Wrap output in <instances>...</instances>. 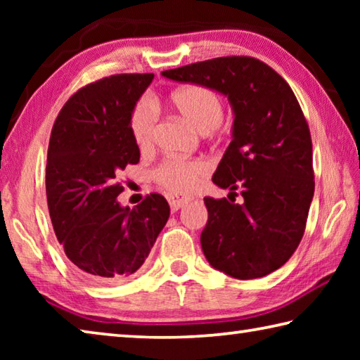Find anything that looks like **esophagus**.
<instances>
[{
    "mask_svg": "<svg viewBox=\"0 0 360 360\" xmlns=\"http://www.w3.org/2000/svg\"><path fill=\"white\" fill-rule=\"evenodd\" d=\"M193 197H191V195H169L168 197V202H169V206H172L173 211H178L181 208H184V206L192 202Z\"/></svg>",
    "mask_w": 360,
    "mask_h": 360,
    "instance_id": "1",
    "label": "esophagus"
}]
</instances>
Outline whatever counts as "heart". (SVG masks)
<instances>
[{"label": "heart", "mask_w": 360, "mask_h": 360, "mask_svg": "<svg viewBox=\"0 0 360 360\" xmlns=\"http://www.w3.org/2000/svg\"><path fill=\"white\" fill-rule=\"evenodd\" d=\"M169 103L182 117L195 129L208 133L221 124L224 103L216 90L206 85L191 84L176 89L169 95ZM130 133L141 150L154 144L157 114L149 103L141 101L131 109L129 119ZM211 172L210 163L203 158H167L158 165L152 176L158 186L173 193H187Z\"/></svg>", "instance_id": "obj_1"}]
</instances>
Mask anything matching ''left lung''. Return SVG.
Segmentation results:
<instances>
[{"mask_svg": "<svg viewBox=\"0 0 360 360\" xmlns=\"http://www.w3.org/2000/svg\"><path fill=\"white\" fill-rule=\"evenodd\" d=\"M162 75L227 95L235 112L233 139L212 182L230 188L229 199L241 188L245 203L205 197L208 222L200 241L206 260L238 279L278 270L300 245L314 195L311 135L290 85L271 66L246 56Z\"/></svg>", "mask_w": 360, "mask_h": 360, "instance_id": "1", "label": "left lung"}]
</instances>
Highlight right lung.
<instances>
[{
  "label": "right lung",
  "mask_w": 360,
  "mask_h": 360,
  "mask_svg": "<svg viewBox=\"0 0 360 360\" xmlns=\"http://www.w3.org/2000/svg\"><path fill=\"white\" fill-rule=\"evenodd\" d=\"M154 75H114L71 95L52 127L46 195L57 240L76 270L98 284L130 278L148 259L169 217L160 193L122 208L115 176L139 162L131 109Z\"/></svg>",
  "instance_id": "1"
}]
</instances>
